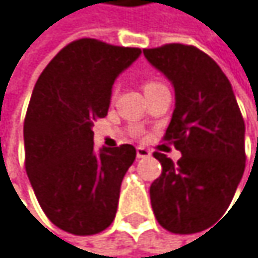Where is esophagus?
I'll return each mask as SVG.
<instances>
[{
	"mask_svg": "<svg viewBox=\"0 0 258 258\" xmlns=\"http://www.w3.org/2000/svg\"><path fill=\"white\" fill-rule=\"evenodd\" d=\"M136 156H138V159H145V157H150L151 156V151L147 150V148H144V147H138L136 148Z\"/></svg>",
	"mask_w": 258,
	"mask_h": 258,
	"instance_id": "obj_1",
	"label": "esophagus"
}]
</instances>
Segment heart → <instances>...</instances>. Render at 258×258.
Segmentation results:
<instances>
[{
	"mask_svg": "<svg viewBox=\"0 0 258 258\" xmlns=\"http://www.w3.org/2000/svg\"><path fill=\"white\" fill-rule=\"evenodd\" d=\"M159 87H163V85L156 82V81H148V82L144 84V91H150V90H154V88H159Z\"/></svg>",
	"mask_w": 258,
	"mask_h": 258,
	"instance_id": "1",
	"label": "heart"
}]
</instances>
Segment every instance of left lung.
<instances>
[{"mask_svg":"<svg viewBox=\"0 0 258 258\" xmlns=\"http://www.w3.org/2000/svg\"><path fill=\"white\" fill-rule=\"evenodd\" d=\"M144 56L174 87V111L163 139L182 157H154L162 174L150 186L154 216L174 234L199 232L225 213L245 171V122L231 82L192 45L145 48Z\"/></svg>","mask_w":258,"mask_h":258,"instance_id":"obj_1","label":"left lung"}]
</instances>
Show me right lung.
<instances>
[{
	"label": "right lung",
	"mask_w": 258,
	"mask_h": 258,
	"mask_svg": "<svg viewBox=\"0 0 258 258\" xmlns=\"http://www.w3.org/2000/svg\"><path fill=\"white\" fill-rule=\"evenodd\" d=\"M141 48L78 39L35 84L24 119L26 171L53 225L91 235L114 220L120 183L136 159L133 145L93 147V123L105 117L116 78Z\"/></svg>",
	"instance_id": "right-lung-1"
}]
</instances>
